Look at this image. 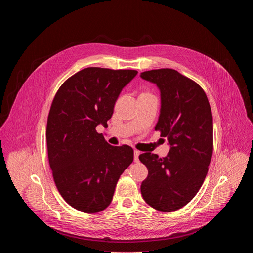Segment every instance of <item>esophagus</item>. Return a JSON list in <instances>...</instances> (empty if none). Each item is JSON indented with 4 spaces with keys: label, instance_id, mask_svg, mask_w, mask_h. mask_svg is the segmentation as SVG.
Returning a JSON list of instances; mask_svg holds the SVG:
<instances>
[{
    "label": "esophagus",
    "instance_id": "1",
    "mask_svg": "<svg viewBox=\"0 0 253 253\" xmlns=\"http://www.w3.org/2000/svg\"><path fill=\"white\" fill-rule=\"evenodd\" d=\"M139 155H140V151L134 150V161H135V162H138V161H139Z\"/></svg>",
    "mask_w": 253,
    "mask_h": 253
}]
</instances>
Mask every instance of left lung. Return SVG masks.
Returning <instances> with one entry per match:
<instances>
[{
	"label": "left lung",
	"mask_w": 253,
	"mask_h": 253,
	"mask_svg": "<svg viewBox=\"0 0 253 253\" xmlns=\"http://www.w3.org/2000/svg\"><path fill=\"white\" fill-rule=\"evenodd\" d=\"M140 77L160 91L155 130L170 145L165 157L151 152L139 156L148 169L141 194L156 210L172 212L190 202L204 182L213 151L211 108L202 88L176 70L145 71Z\"/></svg>",
	"instance_id": "obj_1"
}]
</instances>
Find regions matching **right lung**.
<instances>
[{"instance_id":"right-lung-1","label":"right lung","mask_w":253,"mask_h":253,"mask_svg":"<svg viewBox=\"0 0 253 253\" xmlns=\"http://www.w3.org/2000/svg\"><path fill=\"white\" fill-rule=\"evenodd\" d=\"M135 70L90 67L66 80L52 102L47 147L55 184L64 200L85 213L104 210L118 180L132 163L128 145L112 146L96 131L112 117L122 89Z\"/></svg>"}]
</instances>
